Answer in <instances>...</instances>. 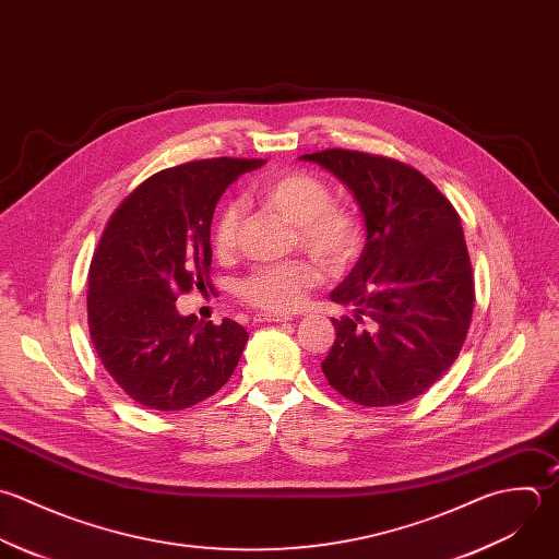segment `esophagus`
Returning a JSON list of instances; mask_svg holds the SVG:
<instances>
[{
	"label": "esophagus",
	"mask_w": 559,
	"mask_h": 559,
	"mask_svg": "<svg viewBox=\"0 0 559 559\" xmlns=\"http://www.w3.org/2000/svg\"><path fill=\"white\" fill-rule=\"evenodd\" d=\"M289 320H294V318L287 313H257L254 316V322H289Z\"/></svg>",
	"instance_id": "obj_1"
}]
</instances>
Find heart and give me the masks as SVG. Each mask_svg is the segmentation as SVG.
<instances>
[{
    "instance_id": "b5f03b06",
    "label": "heart",
    "mask_w": 559,
    "mask_h": 559,
    "mask_svg": "<svg viewBox=\"0 0 559 559\" xmlns=\"http://www.w3.org/2000/svg\"><path fill=\"white\" fill-rule=\"evenodd\" d=\"M259 198L294 224L298 246L326 267H344L359 254L364 224L355 211L333 204V191L320 176L305 169L272 176L261 182ZM239 222L241 206L228 202L213 228L217 254H228L235 248ZM318 267L302 259L261 265L239 281L237 294L263 311H292L318 283Z\"/></svg>"
}]
</instances>
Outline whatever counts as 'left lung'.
<instances>
[{
    "label": "left lung",
    "instance_id": "left-lung-1",
    "mask_svg": "<svg viewBox=\"0 0 559 559\" xmlns=\"http://www.w3.org/2000/svg\"><path fill=\"white\" fill-rule=\"evenodd\" d=\"M300 158L353 191L368 233L359 261L331 292L355 318L333 320L322 372L357 405L407 403L453 366L471 329L475 278L460 215L401 160L342 147Z\"/></svg>",
    "mask_w": 559,
    "mask_h": 559
}]
</instances>
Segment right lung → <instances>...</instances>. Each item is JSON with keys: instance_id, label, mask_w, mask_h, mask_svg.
Segmentation results:
<instances>
[{"instance_id": "obj_1", "label": "right lung", "mask_w": 559, "mask_h": 559, "mask_svg": "<svg viewBox=\"0 0 559 559\" xmlns=\"http://www.w3.org/2000/svg\"><path fill=\"white\" fill-rule=\"evenodd\" d=\"M263 158H206L141 182L110 215L88 267L86 316L97 357L139 405L180 412L235 372L248 331L198 324L176 300L209 285L211 219L230 182Z\"/></svg>"}]
</instances>
